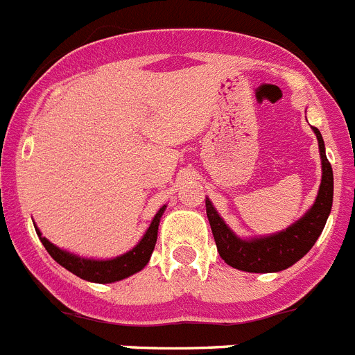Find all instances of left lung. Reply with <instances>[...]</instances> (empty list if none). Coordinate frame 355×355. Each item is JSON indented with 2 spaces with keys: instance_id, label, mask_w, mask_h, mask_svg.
Instances as JSON below:
<instances>
[{
  "instance_id": "1",
  "label": "left lung",
  "mask_w": 355,
  "mask_h": 355,
  "mask_svg": "<svg viewBox=\"0 0 355 355\" xmlns=\"http://www.w3.org/2000/svg\"><path fill=\"white\" fill-rule=\"evenodd\" d=\"M313 130L317 134L322 157L320 189H318L317 200L311 209L304 214V217L293 223L285 232L270 235V237L242 241L225 225L209 198L205 200L207 217L212 228L217 251L233 269L245 270V272H277V270L288 269L290 265L301 260L320 237L331 207H333V168L325 157V146L320 130L317 127H313Z\"/></svg>"
}]
</instances>
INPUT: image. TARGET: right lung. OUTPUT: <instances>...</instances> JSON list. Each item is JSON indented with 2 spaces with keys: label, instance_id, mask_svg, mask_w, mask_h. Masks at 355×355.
Segmentation results:
<instances>
[{
  "label": "right lung",
  "instance_id": "1",
  "mask_svg": "<svg viewBox=\"0 0 355 355\" xmlns=\"http://www.w3.org/2000/svg\"><path fill=\"white\" fill-rule=\"evenodd\" d=\"M164 209L166 207H162L155 214L154 221L148 226L145 237L139 241V244L132 251L122 254V257L113 258V260H86V258H79L76 254L67 253V251H62L60 248L51 244L46 237H42V233L38 232V230L37 235L40 237V242L44 244V248L47 249V253L72 274L79 276L81 279L94 281V283H114V281L132 276V274L141 270L148 263L150 257H152V251L155 248V242H157L159 221H161V216L164 212Z\"/></svg>",
  "mask_w": 355,
  "mask_h": 355
}]
</instances>
